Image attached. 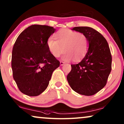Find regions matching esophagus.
I'll list each match as a JSON object with an SVG mask.
<instances>
[{"label":"esophagus","mask_w":124,"mask_h":124,"mask_svg":"<svg viewBox=\"0 0 124 124\" xmlns=\"http://www.w3.org/2000/svg\"><path fill=\"white\" fill-rule=\"evenodd\" d=\"M60 65H63L64 64H65V62H60Z\"/></svg>","instance_id":"34e87169"}]
</instances>
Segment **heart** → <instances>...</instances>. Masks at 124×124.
Segmentation results:
<instances>
[{
    "label": "heart",
    "mask_w": 124,
    "mask_h": 124,
    "mask_svg": "<svg viewBox=\"0 0 124 124\" xmlns=\"http://www.w3.org/2000/svg\"><path fill=\"white\" fill-rule=\"evenodd\" d=\"M55 38L51 37L47 39V46L50 53L58 57L65 52L62 59L69 62L82 59L89 48L88 39L84 34L69 29H61L55 34Z\"/></svg>",
    "instance_id": "obj_1"
}]
</instances>
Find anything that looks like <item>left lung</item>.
Listing matches in <instances>:
<instances>
[{
    "label": "left lung",
    "mask_w": 124,
    "mask_h": 124,
    "mask_svg": "<svg viewBox=\"0 0 124 124\" xmlns=\"http://www.w3.org/2000/svg\"><path fill=\"white\" fill-rule=\"evenodd\" d=\"M72 30L87 37L89 49L84 59L72 64L67 76L71 88L86 96L95 94L106 86L111 71L112 56L106 39L94 29L87 26L74 27Z\"/></svg>",
    "instance_id": "obj_1"
}]
</instances>
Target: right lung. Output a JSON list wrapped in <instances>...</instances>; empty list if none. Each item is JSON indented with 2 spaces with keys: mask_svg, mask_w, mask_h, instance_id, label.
Here are the masks:
<instances>
[{
  "mask_svg": "<svg viewBox=\"0 0 124 124\" xmlns=\"http://www.w3.org/2000/svg\"><path fill=\"white\" fill-rule=\"evenodd\" d=\"M55 31L53 27L32 25L18 35L14 44L11 62L13 79L26 95L43 93L52 73L60 66L47 46V39Z\"/></svg>",
  "mask_w": 124,
  "mask_h": 124,
  "instance_id": "right-lung-1",
  "label": "right lung"
}]
</instances>
